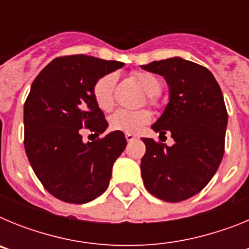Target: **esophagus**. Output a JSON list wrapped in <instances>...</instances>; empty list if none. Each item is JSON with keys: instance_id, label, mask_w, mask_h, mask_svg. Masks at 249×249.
<instances>
[{"instance_id": "obj_1", "label": "esophagus", "mask_w": 249, "mask_h": 249, "mask_svg": "<svg viewBox=\"0 0 249 249\" xmlns=\"http://www.w3.org/2000/svg\"><path fill=\"white\" fill-rule=\"evenodd\" d=\"M136 136L132 135V133H126V140L128 141V142H131V141H135L136 140Z\"/></svg>"}]
</instances>
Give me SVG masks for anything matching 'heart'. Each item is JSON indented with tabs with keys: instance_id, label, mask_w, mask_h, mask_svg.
I'll list each match as a JSON object with an SVG mask.
<instances>
[{
	"instance_id": "1",
	"label": "heart",
	"mask_w": 249,
	"mask_h": 249,
	"mask_svg": "<svg viewBox=\"0 0 249 249\" xmlns=\"http://www.w3.org/2000/svg\"><path fill=\"white\" fill-rule=\"evenodd\" d=\"M133 76L142 89L148 94L149 105H156L157 103L156 96L160 93L162 81L151 72H136ZM116 82H117V76L114 73L105 74L94 82L92 93H93L94 102L97 103L102 111L108 112L113 107ZM149 120H151V113L147 109H138V111L118 109L109 116L108 126L112 131L135 133L141 127L148 123Z\"/></svg>"
}]
</instances>
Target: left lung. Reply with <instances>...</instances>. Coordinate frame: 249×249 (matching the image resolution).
Wrapping results in <instances>:
<instances>
[{"mask_svg":"<svg viewBox=\"0 0 249 249\" xmlns=\"http://www.w3.org/2000/svg\"><path fill=\"white\" fill-rule=\"evenodd\" d=\"M141 67L164 77L169 102L152 126L160 138L171 133L169 147L143 138V184L166 202H181L201 192L217 172L224 153L228 113L221 87L206 67L181 57Z\"/></svg>","mask_w":249,"mask_h":249,"instance_id":"left-lung-1","label":"left lung"}]
</instances>
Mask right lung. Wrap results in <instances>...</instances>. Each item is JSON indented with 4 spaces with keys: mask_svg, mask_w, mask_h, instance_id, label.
Segmentation results:
<instances>
[{
    "mask_svg": "<svg viewBox=\"0 0 249 249\" xmlns=\"http://www.w3.org/2000/svg\"><path fill=\"white\" fill-rule=\"evenodd\" d=\"M123 65L86 54L57 57L32 82L23 107L26 155L39 182L61 201L87 203L108 187L126 137L114 131L85 143L81 132L98 137L106 131L92 89Z\"/></svg>",
    "mask_w": 249,
    "mask_h": 249,
    "instance_id": "right-lung-1",
    "label": "right lung"
}]
</instances>
